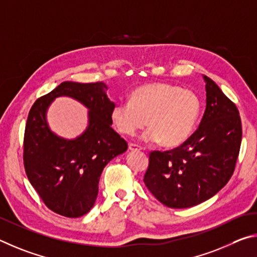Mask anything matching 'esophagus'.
<instances>
[{"label": "esophagus", "mask_w": 257, "mask_h": 257, "mask_svg": "<svg viewBox=\"0 0 257 257\" xmlns=\"http://www.w3.org/2000/svg\"><path fill=\"white\" fill-rule=\"evenodd\" d=\"M128 150L131 151H139V150H142V148L138 145H134V143H130L128 145Z\"/></svg>", "instance_id": "34e87169"}]
</instances>
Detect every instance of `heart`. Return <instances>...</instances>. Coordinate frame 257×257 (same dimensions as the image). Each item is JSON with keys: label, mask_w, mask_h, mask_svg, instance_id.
I'll use <instances>...</instances> for the list:
<instances>
[{"label": "heart", "mask_w": 257, "mask_h": 257, "mask_svg": "<svg viewBox=\"0 0 257 257\" xmlns=\"http://www.w3.org/2000/svg\"><path fill=\"white\" fill-rule=\"evenodd\" d=\"M201 112L200 97L179 85L156 82L140 85L130 94L128 102H117L110 118L117 132L132 137L148 124L147 142L164 147L182 145L194 130Z\"/></svg>", "instance_id": "heart-1"}]
</instances>
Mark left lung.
Returning a JSON list of instances; mask_svg holds the SVG:
<instances>
[{
    "instance_id": "8db88e82",
    "label": "left lung",
    "mask_w": 257,
    "mask_h": 257,
    "mask_svg": "<svg viewBox=\"0 0 257 257\" xmlns=\"http://www.w3.org/2000/svg\"><path fill=\"white\" fill-rule=\"evenodd\" d=\"M205 80L206 108L196 131L177 148L151 151L146 186L166 206L191 208L217 194L231 178L241 143L237 107L214 81Z\"/></svg>"
}]
</instances>
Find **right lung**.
Segmentation results:
<instances>
[{"mask_svg": "<svg viewBox=\"0 0 257 257\" xmlns=\"http://www.w3.org/2000/svg\"><path fill=\"white\" fill-rule=\"evenodd\" d=\"M107 85L62 82L38 98L30 108L24 138V166L29 182L49 210L66 218L88 213L98 195L102 169L127 143L111 128L114 102ZM67 95L89 109V125L82 136L66 141L54 135L46 121V110L56 96Z\"/></svg>", "mask_w": 257, "mask_h": 257, "instance_id": "1", "label": "right lung"}]
</instances>
